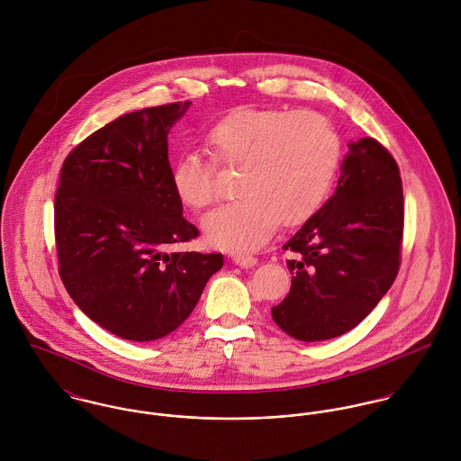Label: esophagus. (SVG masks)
I'll return each mask as SVG.
<instances>
[{"label": "esophagus", "instance_id": "34e87169", "mask_svg": "<svg viewBox=\"0 0 461 461\" xmlns=\"http://www.w3.org/2000/svg\"><path fill=\"white\" fill-rule=\"evenodd\" d=\"M232 263L236 264V266H241V267H254L256 264H258V259L256 258H252V256H234L232 258Z\"/></svg>", "mask_w": 461, "mask_h": 461}]
</instances>
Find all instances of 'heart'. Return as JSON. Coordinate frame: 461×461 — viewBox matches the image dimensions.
I'll use <instances>...</instances> for the list:
<instances>
[{
	"instance_id": "1",
	"label": "heart",
	"mask_w": 461,
	"mask_h": 461,
	"mask_svg": "<svg viewBox=\"0 0 461 461\" xmlns=\"http://www.w3.org/2000/svg\"><path fill=\"white\" fill-rule=\"evenodd\" d=\"M214 163L240 167L234 202L203 216L211 247L254 252L284 225L307 221L329 198L340 161V141L329 121L314 112L240 108L205 136ZM176 197L190 209L216 195L214 165L202 154H179L170 170Z\"/></svg>"
}]
</instances>
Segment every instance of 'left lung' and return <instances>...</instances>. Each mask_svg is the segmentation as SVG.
Segmentation results:
<instances>
[{
    "instance_id": "8db88e82",
    "label": "left lung",
    "mask_w": 461,
    "mask_h": 461,
    "mask_svg": "<svg viewBox=\"0 0 461 461\" xmlns=\"http://www.w3.org/2000/svg\"><path fill=\"white\" fill-rule=\"evenodd\" d=\"M333 195L284 245L291 291L273 321L287 335L327 340L355 329L399 269L402 186L394 158L373 138L348 143Z\"/></svg>"
}]
</instances>
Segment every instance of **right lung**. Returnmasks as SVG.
I'll return each instance as SVG.
<instances>
[{"label":"right lung","mask_w":461,"mask_h":461,"mask_svg":"<svg viewBox=\"0 0 461 461\" xmlns=\"http://www.w3.org/2000/svg\"><path fill=\"white\" fill-rule=\"evenodd\" d=\"M190 101L119 117L64 161L55 197L60 276L74 303L117 337L149 342L192 314L221 254L168 252L197 238L170 183L168 132Z\"/></svg>","instance_id":"right-lung-1"}]
</instances>
